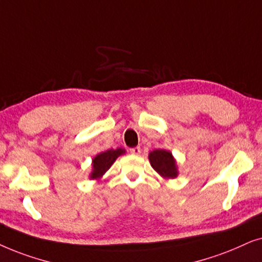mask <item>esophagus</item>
<instances>
[{"instance_id":"1","label":"esophagus","mask_w":262,"mask_h":262,"mask_svg":"<svg viewBox=\"0 0 262 262\" xmlns=\"http://www.w3.org/2000/svg\"><path fill=\"white\" fill-rule=\"evenodd\" d=\"M129 152H130L133 156H139L141 153V149H140V147H134V148L129 149Z\"/></svg>"}]
</instances>
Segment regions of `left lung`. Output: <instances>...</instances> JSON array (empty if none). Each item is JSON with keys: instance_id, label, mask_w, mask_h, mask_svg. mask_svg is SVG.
Returning <instances> with one entry per match:
<instances>
[{"instance_id": "obj_1", "label": "left lung", "mask_w": 262, "mask_h": 262, "mask_svg": "<svg viewBox=\"0 0 262 262\" xmlns=\"http://www.w3.org/2000/svg\"><path fill=\"white\" fill-rule=\"evenodd\" d=\"M151 166L163 179L170 180L179 176V166L175 157L169 149H155L148 155Z\"/></svg>"}]
</instances>
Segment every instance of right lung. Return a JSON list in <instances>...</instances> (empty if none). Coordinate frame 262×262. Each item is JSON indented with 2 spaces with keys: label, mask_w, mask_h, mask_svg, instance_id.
<instances>
[{
  "label": "right lung",
  "mask_w": 262,
  "mask_h": 262,
  "mask_svg": "<svg viewBox=\"0 0 262 262\" xmlns=\"http://www.w3.org/2000/svg\"><path fill=\"white\" fill-rule=\"evenodd\" d=\"M125 149L118 147L116 149H107L105 152H100L92 159V171L90 173V180H100L105 175L118 157L124 155Z\"/></svg>",
  "instance_id": "obj_1"
}]
</instances>
